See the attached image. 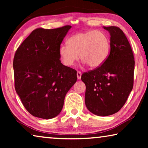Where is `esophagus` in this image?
<instances>
[{
	"mask_svg": "<svg viewBox=\"0 0 148 148\" xmlns=\"http://www.w3.org/2000/svg\"><path fill=\"white\" fill-rule=\"evenodd\" d=\"M81 77H82V73L79 71L77 72V79H81Z\"/></svg>",
	"mask_w": 148,
	"mask_h": 148,
	"instance_id": "obj_1",
	"label": "esophagus"
}]
</instances>
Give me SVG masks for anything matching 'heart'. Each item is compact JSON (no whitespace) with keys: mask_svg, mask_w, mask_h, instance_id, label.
<instances>
[{"mask_svg":"<svg viewBox=\"0 0 148 148\" xmlns=\"http://www.w3.org/2000/svg\"><path fill=\"white\" fill-rule=\"evenodd\" d=\"M110 44L107 35L94 30L80 32L59 47V56L64 65L71 66L79 58L89 68L97 69L108 58Z\"/></svg>","mask_w":148,"mask_h":148,"instance_id":"obj_1","label":"heart"}]
</instances>
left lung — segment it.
Returning a JSON list of instances; mask_svg holds the SVG:
<instances>
[{
	"mask_svg": "<svg viewBox=\"0 0 148 148\" xmlns=\"http://www.w3.org/2000/svg\"><path fill=\"white\" fill-rule=\"evenodd\" d=\"M110 35V53L101 66L82 75L85 103L95 115L108 116L123 106L133 87L134 59L131 45L119 27H103Z\"/></svg>",
	"mask_w": 148,
	"mask_h": 148,
	"instance_id": "8db88e82",
	"label": "left lung"
}]
</instances>
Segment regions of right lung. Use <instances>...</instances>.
I'll return each instance as SVG.
<instances>
[{
	"label": "right lung",
	"mask_w": 148,
	"mask_h": 148,
	"mask_svg": "<svg viewBox=\"0 0 148 148\" xmlns=\"http://www.w3.org/2000/svg\"><path fill=\"white\" fill-rule=\"evenodd\" d=\"M71 26L34 30L17 49L13 67L15 89L33 116L53 118L77 80V72L62 64L59 47Z\"/></svg>",
	"instance_id": "add662e5"
}]
</instances>
